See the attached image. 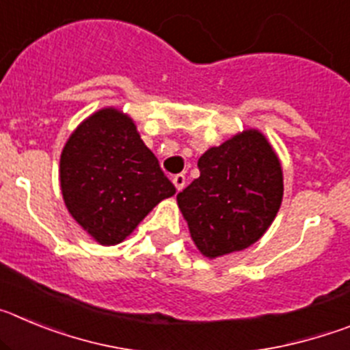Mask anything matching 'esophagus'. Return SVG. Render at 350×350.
Here are the masks:
<instances>
[{"mask_svg": "<svg viewBox=\"0 0 350 350\" xmlns=\"http://www.w3.org/2000/svg\"><path fill=\"white\" fill-rule=\"evenodd\" d=\"M173 185H175V189H177V191L184 189V185H185V175H182V173H178V175H175V177H173Z\"/></svg>", "mask_w": 350, "mask_h": 350, "instance_id": "esophagus-1", "label": "esophagus"}]
</instances>
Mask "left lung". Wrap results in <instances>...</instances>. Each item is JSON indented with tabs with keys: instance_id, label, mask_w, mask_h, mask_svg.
I'll return each instance as SVG.
<instances>
[{
	"instance_id": "obj_1",
	"label": "left lung",
	"mask_w": 350,
	"mask_h": 350,
	"mask_svg": "<svg viewBox=\"0 0 350 350\" xmlns=\"http://www.w3.org/2000/svg\"><path fill=\"white\" fill-rule=\"evenodd\" d=\"M177 203L198 250L206 258L256 243L279 212L284 194L280 161L267 137L247 129L210 147Z\"/></svg>"
}]
</instances>
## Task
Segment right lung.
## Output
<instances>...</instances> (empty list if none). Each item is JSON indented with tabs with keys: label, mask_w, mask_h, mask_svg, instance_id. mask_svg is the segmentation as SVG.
<instances>
[{
	"label": "right lung",
	"mask_w": 350,
	"mask_h": 350,
	"mask_svg": "<svg viewBox=\"0 0 350 350\" xmlns=\"http://www.w3.org/2000/svg\"><path fill=\"white\" fill-rule=\"evenodd\" d=\"M61 193L71 217L101 245H116L175 194L133 119L101 108L71 133L61 152Z\"/></svg>",
	"instance_id": "obj_1"
}]
</instances>
